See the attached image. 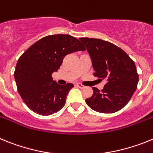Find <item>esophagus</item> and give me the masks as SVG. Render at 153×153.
Listing matches in <instances>:
<instances>
[{
	"label": "esophagus",
	"mask_w": 153,
	"mask_h": 153,
	"mask_svg": "<svg viewBox=\"0 0 153 153\" xmlns=\"http://www.w3.org/2000/svg\"><path fill=\"white\" fill-rule=\"evenodd\" d=\"M77 87H78L79 88H81V89H83V88H85V86L83 85L82 84H80V83H78V84H77Z\"/></svg>",
	"instance_id": "obj_1"
}]
</instances>
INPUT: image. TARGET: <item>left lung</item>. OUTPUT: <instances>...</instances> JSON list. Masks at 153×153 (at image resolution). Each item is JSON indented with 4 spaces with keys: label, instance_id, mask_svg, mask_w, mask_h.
<instances>
[{
    "label": "left lung",
    "instance_id": "1",
    "mask_svg": "<svg viewBox=\"0 0 153 153\" xmlns=\"http://www.w3.org/2000/svg\"><path fill=\"white\" fill-rule=\"evenodd\" d=\"M91 57L94 76L105 79L104 88L93 87V95L85 99L91 109L114 113L127 105L137 88L139 75L135 62L123 49L102 39L79 38Z\"/></svg>",
    "mask_w": 153,
    "mask_h": 153
}]
</instances>
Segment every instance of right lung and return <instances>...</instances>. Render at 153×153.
<instances>
[{
    "label": "right lung",
    "mask_w": 153,
    "mask_h": 153,
    "mask_svg": "<svg viewBox=\"0 0 153 153\" xmlns=\"http://www.w3.org/2000/svg\"><path fill=\"white\" fill-rule=\"evenodd\" d=\"M85 50L82 43L69 34H53L38 40L22 54L16 65L14 78L21 99L31 111L50 115L63 108L74 85L57 84L51 75L67 54Z\"/></svg>",
    "instance_id": "right-lung-1"
}]
</instances>
